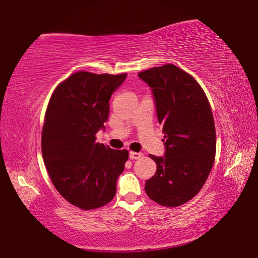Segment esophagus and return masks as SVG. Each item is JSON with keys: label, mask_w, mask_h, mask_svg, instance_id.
Listing matches in <instances>:
<instances>
[{"label": "esophagus", "mask_w": 258, "mask_h": 258, "mask_svg": "<svg viewBox=\"0 0 258 258\" xmlns=\"http://www.w3.org/2000/svg\"><path fill=\"white\" fill-rule=\"evenodd\" d=\"M141 157H142L141 152H134V151L130 152V159H132V160L139 159V158H141Z\"/></svg>", "instance_id": "34e87169"}]
</instances>
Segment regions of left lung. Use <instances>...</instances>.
<instances>
[{
	"mask_svg": "<svg viewBox=\"0 0 258 258\" xmlns=\"http://www.w3.org/2000/svg\"><path fill=\"white\" fill-rule=\"evenodd\" d=\"M138 75L152 92L165 146L163 157L150 155L157 171L146 181V194L163 206H180L198 194L212 171L216 151L212 109L197 81L174 64Z\"/></svg>",
	"mask_w": 258,
	"mask_h": 258,
	"instance_id": "1",
	"label": "left lung"
}]
</instances>
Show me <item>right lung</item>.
<instances>
[{
	"label": "right lung",
	"instance_id": "1",
	"mask_svg": "<svg viewBox=\"0 0 258 258\" xmlns=\"http://www.w3.org/2000/svg\"><path fill=\"white\" fill-rule=\"evenodd\" d=\"M126 76L75 73L58 85L47 106L43 160L59 194L82 209L110 203L128 158L127 150L95 142L108 119L109 99Z\"/></svg>",
	"mask_w": 258,
	"mask_h": 258
}]
</instances>
